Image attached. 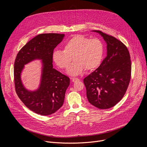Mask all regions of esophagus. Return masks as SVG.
<instances>
[{"label": "esophagus", "mask_w": 147, "mask_h": 147, "mask_svg": "<svg viewBox=\"0 0 147 147\" xmlns=\"http://www.w3.org/2000/svg\"><path fill=\"white\" fill-rule=\"evenodd\" d=\"M71 80H72V81L73 82H76V81H79L80 80H79V78H75V77H74V78H71Z\"/></svg>", "instance_id": "34e87169"}]
</instances>
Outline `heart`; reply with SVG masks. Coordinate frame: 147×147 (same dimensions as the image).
Segmentation results:
<instances>
[{
  "label": "heart",
  "mask_w": 147,
  "mask_h": 147,
  "mask_svg": "<svg viewBox=\"0 0 147 147\" xmlns=\"http://www.w3.org/2000/svg\"><path fill=\"white\" fill-rule=\"evenodd\" d=\"M104 47L98 38L90 39L82 35H74L64 45V50L56 49L53 53V60L60 68H67L73 59L74 61L68 67L66 74L78 76L84 71L93 70L100 64Z\"/></svg>",
  "instance_id": "1"
}]
</instances>
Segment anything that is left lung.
Wrapping results in <instances>:
<instances>
[{
	"label": "left lung",
	"instance_id": "obj_1",
	"mask_svg": "<svg viewBox=\"0 0 147 147\" xmlns=\"http://www.w3.org/2000/svg\"><path fill=\"white\" fill-rule=\"evenodd\" d=\"M107 44V56L94 71L84 79L88 102L94 107L107 109L114 107L123 97L131 77L129 52L121 42L100 31Z\"/></svg>",
	"mask_w": 147,
	"mask_h": 147
}]
</instances>
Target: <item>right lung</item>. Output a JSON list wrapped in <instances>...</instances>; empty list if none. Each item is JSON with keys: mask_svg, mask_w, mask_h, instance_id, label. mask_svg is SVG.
Returning a JSON list of instances; mask_svg holds the SVG:
<instances>
[{"mask_svg": "<svg viewBox=\"0 0 147 147\" xmlns=\"http://www.w3.org/2000/svg\"><path fill=\"white\" fill-rule=\"evenodd\" d=\"M65 34H39L31 39L17 55L14 69L16 93L25 105L32 112L47 116L54 113L63 105L70 78L53 68V52L64 39ZM38 59L41 63L38 87L27 89L21 80L25 65Z\"/></svg>", "mask_w": 147, "mask_h": 147, "instance_id": "obj_1", "label": "right lung"}]
</instances>
